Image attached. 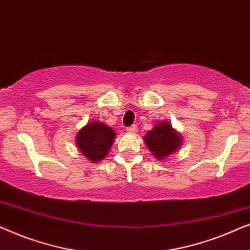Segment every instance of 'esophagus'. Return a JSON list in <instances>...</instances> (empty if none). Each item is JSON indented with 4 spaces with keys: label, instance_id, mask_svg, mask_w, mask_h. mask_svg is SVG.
<instances>
[{
    "label": "esophagus",
    "instance_id": "obj_1",
    "mask_svg": "<svg viewBox=\"0 0 250 250\" xmlns=\"http://www.w3.org/2000/svg\"><path fill=\"white\" fill-rule=\"evenodd\" d=\"M126 131H127L128 133H131V134H134V133H136V131H138V126L136 125L129 126V127L126 128Z\"/></svg>",
    "mask_w": 250,
    "mask_h": 250
}]
</instances>
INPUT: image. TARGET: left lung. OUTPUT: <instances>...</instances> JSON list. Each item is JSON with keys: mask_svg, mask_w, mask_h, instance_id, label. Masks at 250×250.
<instances>
[{"mask_svg": "<svg viewBox=\"0 0 250 250\" xmlns=\"http://www.w3.org/2000/svg\"><path fill=\"white\" fill-rule=\"evenodd\" d=\"M145 142L157 159L164 160L182 146L183 139L170 123L159 122L151 131L146 132Z\"/></svg>", "mask_w": 250, "mask_h": 250, "instance_id": "1", "label": "left lung"}]
</instances>
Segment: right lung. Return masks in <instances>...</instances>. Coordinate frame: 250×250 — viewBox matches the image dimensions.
Returning <instances> with one entry per match:
<instances>
[{"label": "right lung", "mask_w": 250, "mask_h": 250, "mask_svg": "<svg viewBox=\"0 0 250 250\" xmlns=\"http://www.w3.org/2000/svg\"><path fill=\"white\" fill-rule=\"evenodd\" d=\"M116 133L104 123L88 122L76 136V145L80 151L92 163H99L108 155Z\"/></svg>", "instance_id": "1"}]
</instances>
